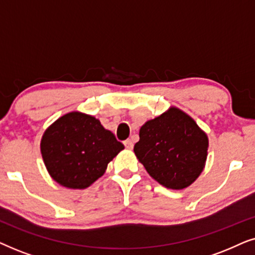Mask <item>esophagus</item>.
Listing matches in <instances>:
<instances>
[{"mask_svg": "<svg viewBox=\"0 0 255 255\" xmlns=\"http://www.w3.org/2000/svg\"><path fill=\"white\" fill-rule=\"evenodd\" d=\"M124 145L128 149H132V148H133V140H131V139H128V140L124 141Z\"/></svg>", "mask_w": 255, "mask_h": 255, "instance_id": "1", "label": "esophagus"}]
</instances>
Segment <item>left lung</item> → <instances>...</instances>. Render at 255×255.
Returning a JSON list of instances; mask_svg holds the SVG:
<instances>
[{
	"label": "left lung",
	"instance_id": "obj_1",
	"mask_svg": "<svg viewBox=\"0 0 255 255\" xmlns=\"http://www.w3.org/2000/svg\"><path fill=\"white\" fill-rule=\"evenodd\" d=\"M208 134L179 108L146 122L139 130L134 154L161 186L181 190L194 183L205 167Z\"/></svg>",
	"mask_w": 255,
	"mask_h": 255
}]
</instances>
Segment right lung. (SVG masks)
Masks as SVG:
<instances>
[{"mask_svg": "<svg viewBox=\"0 0 255 255\" xmlns=\"http://www.w3.org/2000/svg\"><path fill=\"white\" fill-rule=\"evenodd\" d=\"M124 149L114 133L90 115L72 111L45 130L40 152L55 182L86 189L106 173L108 163Z\"/></svg>", "mask_w": 255, "mask_h": 255, "instance_id": "obj_1", "label": "right lung"}]
</instances>
